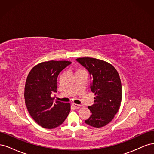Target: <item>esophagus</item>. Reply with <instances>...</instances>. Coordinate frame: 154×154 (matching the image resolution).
Here are the masks:
<instances>
[{"instance_id":"1","label":"esophagus","mask_w":154,"mask_h":154,"mask_svg":"<svg viewBox=\"0 0 154 154\" xmlns=\"http://www.w3.org/2000/svg\"><path fill=\"white\" fill-rule=\"evenodd\" d=\"M72 106L74 107V108L78 109H80L81 107V105H78V104H75V103H72Z\"/></svg>"}]
</instances>
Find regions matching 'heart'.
I'll return each instance as SVG.
<instances>
[{
	"label": "heart",
	"mask_w": 154,
	"mask_h": 154,
	"mask_svg": "<svg viewBox=\"0 0 154 154\" xmlns=\"http://www.w3.org/2000/svg\"><path fill=\"white\" fill-rule=\"evenodd\" d=\"M83 71H83V69H78L76 72H83Z\"/></svg>",
	"instance_id": "b5f03b06"
}]
</instances>
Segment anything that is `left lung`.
Segmentation results:
<instances>
[{"instance_id": "obj_1", "label": "left lung", "mask_w": 154, "mask_h": 154, "mask_svg": "<svg viewBox=\"0 0 154 154\" xmlns=\"http://www.w3.org/2000/svg\"><path fill=\"white\" fill-rule=\"evenodd\" d=\"M76 61L85 67L91 75V91L94 93V104L88 106L91 116L86 124L101 128L109 123L117 114L122 99V87L114 67L103 60L90 57Z\"/></svg>"}]
</instances>
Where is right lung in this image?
<instances>
[{"label": "right lung", "mask_w": 154, "mask_h": 154, "mask_svg": "<svg viewBox=\"0 0 154 154\" xmlns=\"http://www.w3.org/2000/svg\"><path fill=\"white\" fill-rule=\"evenodd\" d=\"M71 62H41L34 66L27 77L24 97L29 114L42 127L53 129L62 125L71 111V104L56 101L51 94L57 92L59 73Z\"/></svg>", "instance_id": "obj_1"}]
</instances>
